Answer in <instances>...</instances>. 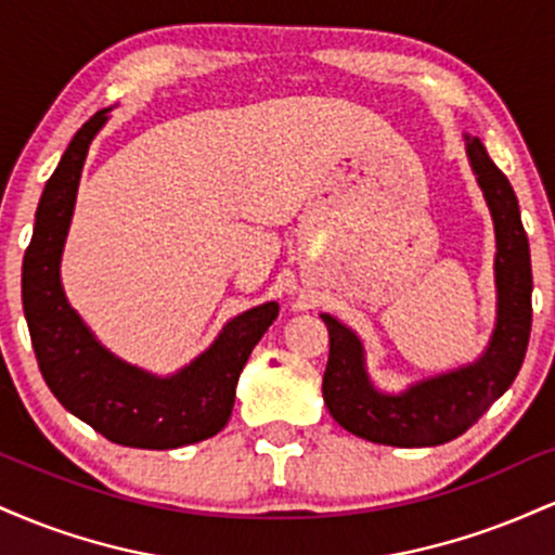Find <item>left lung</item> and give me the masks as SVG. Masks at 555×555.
I'll return each mask as SVG.
<instances>
[{"mask_svg": "<svg viewBox=\"0 0 555 555\" xmlns=\"http://www.w3.org/2000/svg\"><path fill=\"white\" fill-rule=\"evenodd\" d=\"M467 140L469 167L495 227V328L488 349L469 365L417 380L401 393H384L365 371V349L352 328L323 313L328 326V362L323 401L344 430L365 441L417 449L462 436L517 378L532 328L530 242L521 227L519 201L506 175L490 162L480 138Z\"/></svg>", "mask_w": 555, "mask_h": 555, "instance_id": "8db88e82", "label": "left lung"}]
</instances>
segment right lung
Returning a JSON list of instances; mask_svg holds the SVG:
<instances>
[{
    "mask_svg": "<svg viewBox=\"0 0 555 555\" xmlns=\"http://www.w3.org/2000/svg\"><path fill=\"white\" fill-rule=\"evenodd\" d=\"M109 109L95 112L69 140L36 208L23 258V310L43 380L60 404L112 443L132 449H180L206 441L229 423L234 388L260 336L276 321L266 302L227 323L201 358L167 378L114 358L95 341L62 289L60 263L88 145Z\"/></svg>",
    "mask_w": 555,
    "mask_h": 555,
    "instance_id": "add662e5",
    "label": "right lung"
}]
</instances>
